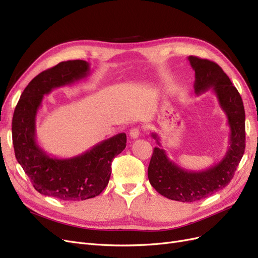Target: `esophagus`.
I'll use <instances>...</instances> for the list:
<instances>
[{"instance_id":"esophagus-1","label":"esophagus","mask_w":258,"mask_h":258,"mask_svg":"<svg viewBox=\"0 0 258 258\" xmlns=\"http://www.w3.org/2000/svg\"><path fill=\"white\" fill-rule=\"evenodd\" d=\"M129 136H130L131 139H138L139 136H140V128H138V127L132 128V129L130 130Z\"/></svg>"}]
</instances>
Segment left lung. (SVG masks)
<instances>
[{
	"mask_svg": "<svg viewBox=\"0 0 258 258\" xmlns=\"http://www.w3.org/2000/svg\"><path fill=\"white\" fill-rule=\"evenodd\" d=\"M195 71L196 95L211 89L227 116L230 128L229 146L224 158L204 171H188L170 160L157 134H152L159 146L154 148L147 175L151 185L163 197L181 202L198 201L227 186L244 154L245 112L239 91L215 62L189 56Z\"/></svg>",
	"mask_w": 258,
	"mask_h": 258,
	"instance_id": "obj_1",
	"label": "left lung"
}]
</instances>
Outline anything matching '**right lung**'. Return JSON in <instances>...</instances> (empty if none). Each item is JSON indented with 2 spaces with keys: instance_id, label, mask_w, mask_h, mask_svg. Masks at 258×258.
Listing matches in <instances>:
<instances>
[{
  "instance_id": "right-lung-1",
  "label": "right lung",
  "mask_w": 258,
  "mask_h": 258,
  "mask_svg": "<svg viewBox=\"0 0 258 258\" xmlns=\"http://www.w3.org/2000/svg\"><path fill=\"white\" fill-rule=\"evenodd\" d=\"M90 73L84 60L60 62L35 76L23 90L12 123L15 156L34 188L45 196L80 201L98 196L110 181L112 161L126 147V134H118L71 158H56L36 142L35 120L45 95L72 85Z\"/></svg>"
}]
</instances>
